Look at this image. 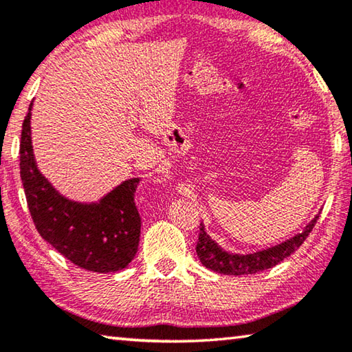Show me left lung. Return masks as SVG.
Wrapping results in <instances>:
<instances>
[{"label": "left lung", "instance_id": "1", "mask_svg": "<svg viewBox=\"0 0 352 352\" xmlns=\"http://www.w3.org/2000/svg\"><path fill=\"white\" fill-rule=\"evenodd\" d=\"M318 217L320 214L315 216V219L306 226L302 233H298L296 236L292 237V239L279 243L276 247L262 250V252L252 254H233L225 252V250L220 248L217 243L205 233L204 223H200L199 241L197 245H195V252H197L200 262L206 267V269L217 273H223V275H253V273L272 269L273 265L279 264V262L294 253L296 248H300L301 243L307 239L309 234H311V231L314 230L315 223H317Z\"/></svg>", "mask_w": 352, "mask_h": 352}]
</instances>
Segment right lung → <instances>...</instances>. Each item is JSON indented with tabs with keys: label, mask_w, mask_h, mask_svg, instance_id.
I'll use <instances>...</instances> for the list:
<instances>
[{
	"label": "right lung",
	"mask_w": 352,
	"mask_h": 352,
	"mask_svg": "<svg viewBox=\"0 0 352 352\" xmlns=\"http://www.w3.org/2000/svg\"><path fill=\"white\" fill-rule=\"evenodd\" d=\"M31 110L32 104L23 121L20 175L35 228L80 269L96 273L126 269L140 243L141 217L135 205L140 178L121 183L98 204H77L65 199L35 164Z\"/></svg>",
	"instance_id": "obj_1"
}]
</instances>
